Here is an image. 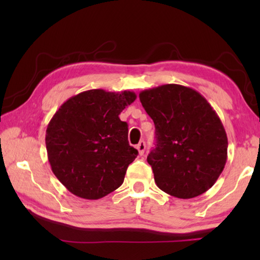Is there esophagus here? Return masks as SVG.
<instances>
[{"mask_svg": "<svg viewBox=\"0 0 260 260\" xmlns=\"http://www.w3.org/2000/svg\"><path fill=\"white\" fill-rule=\"evenodd\" d=\"M136 149H138V150H139L140 156H143L144 151H146V143H144V141H141V142L138 144V146H136Z\"/></svg>", "mask_w": 260, "mask_h": 260, "instance_id": "obj_1", "label": "esophagus"}]
</instances>
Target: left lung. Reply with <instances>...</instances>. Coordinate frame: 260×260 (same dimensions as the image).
I'll return each mask as SVG.
<instances>
[{
    "label": "left lung",
    "mask_w": 260,
    "mask_h": 260,
    "mask_svg": "<svg viewBox=\"0 0 260 260\" xmlns=\"http://www.w3.org/2000/svg\"><path fill=\"white\" fill-rule=\"evenodd\" d=\"M139 98L156 127V148L147 160L158 188L183 200L209 190L223 171L228 147L213 108L199 91L174 83Z\"/></svg>",
    "instance_id": "left-lung-1"
}]
</instances>
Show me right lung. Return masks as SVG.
<instances>
[{"label": "right lung", "mask_w": 260, "mask_h": 260, "mask_svg": "<svg viewBox=\"0 0 260 260\" xmlns=\"http://www.w3.org/2000/svg\"><path fill=\"white\" fill-rule=\"evenodd\" d=\"M133 91L90 89L60 105L46 132L48 160L56 178L73 195L99 200L124 182L138 156L128 143L120 112L135 101Z\"/></svg>", "instance_id": "right-lung-1"}]
</instances>
